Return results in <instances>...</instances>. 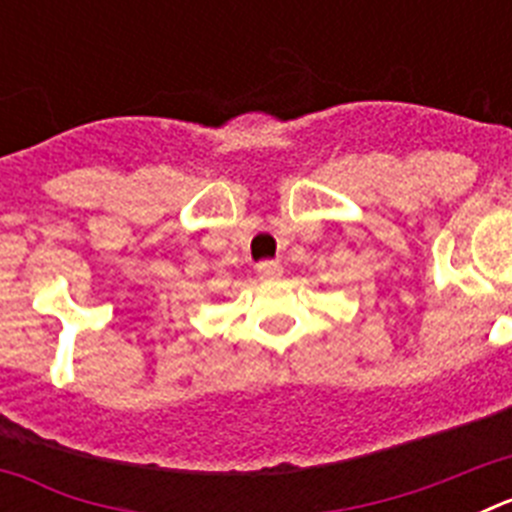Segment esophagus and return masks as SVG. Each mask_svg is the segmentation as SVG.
<instances>
[{
  "mask_svg": "<svg viewBox=\"0 0 512 512\" xmlns=\"http://www.w3.org/2000/svg\"><path fill=\"white\" fill-rule=\"evenodd\" d=\"M256 271H259L261 279H279L282 277V264L279 261H261Z\"/></svg>",
  "mask_w": 512,
  "mask_h": 512,
  "instance_id": "1",
  "label": "esophagus"
}]
</instances>
